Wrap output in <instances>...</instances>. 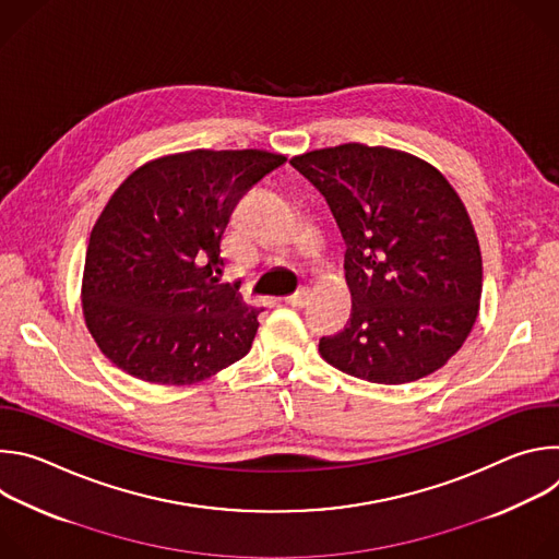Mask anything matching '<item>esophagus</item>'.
Returning <instances> with one entry per match:
<instances>
[{
  "instance_id": "esophagus-1",
  "label": "esophagus",
  "mask_w": 559,
  "mask_h": 559,
  "mask_svg": "<svg viewBox=\"0 0 559 559\" xmlns=\"http://www.w3.org/2000/svg\"><path fill=\"white\" fill-rule=\"evenodd\" d=\"M307 298H309V292L302 287V289L294 292L292 296H287V298H285V302H287V305H292V307H302V305L307 302Z\"/></svg>"
}]
</instances>
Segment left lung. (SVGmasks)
I'll use <instances>...</instances> for the list:
<instances>
[{
    "label": "left lung",
    "instance_id": "8db88e82",
    "mask_svg": "<svg viewBox=\"0 0 559 559\" xmlns=\"http://www.w3.org/2000/svg\"><path fill=\"white\" fill-rule=\"evenodd\" d=\"M289 164L325 197L347 246L352 316L318 352L380 384L440 369L483 296L480 246L455 190L423 158L382 145L343 143Z\"/></svg>",
    "mask_w": 559,
    "mask_h": 559
}]
</instances>
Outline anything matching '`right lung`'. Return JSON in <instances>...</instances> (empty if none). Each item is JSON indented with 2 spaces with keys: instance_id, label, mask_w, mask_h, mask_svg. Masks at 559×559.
<instances>
[{
  "instance_id": "obj_1",
  "label": "right lung",
  "mask_w": 559,
  "mask_h": 559,
  "mask_svg": "<svg viewBox=\"0 0 559 559\" xmlns=\"http://www.w3.org/2000/svg\"><path fill=\"white\" fill-rule=\"evenodd\" d=\"M287 158L192 150L134 170L97 218L84 316L99 349L154 384H192L241 360L259 313L241 281L221 283V243L241 197Z\"/></svg>"
}]
</instances>
